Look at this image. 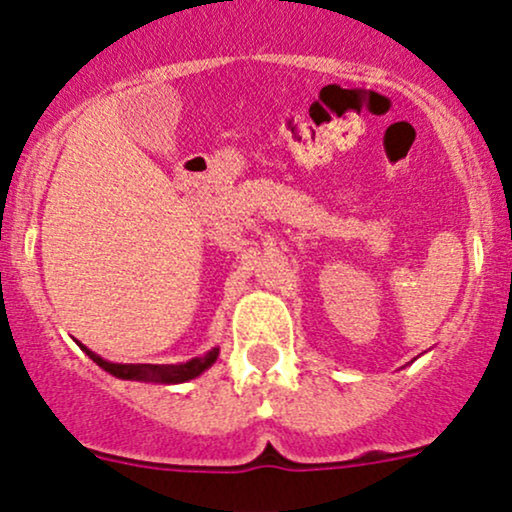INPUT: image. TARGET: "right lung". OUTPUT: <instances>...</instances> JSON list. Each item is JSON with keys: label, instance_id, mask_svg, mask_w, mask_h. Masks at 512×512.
<instances>
[{"label": "right lung", "instance_id": "add662e5", "mask_svg": "<svg viewBox=\"0 0 512 512\" xmlns=\"http://www.w3.org/2000/svg\"><path fill=\"white\" fill-rule=\"evenodd\" d=\"M86 351L88 358L98 363L103 370H108L110 375L122 380H156V383H185V380L197 378L199 373H204L211 363L219 356V349H211L204 358H192V361L180 363V366H173V363H110L105 358L96 356L93 351H88L86 346H81Z\"/></svg>", "mask_w": 512, "mask_h": 512}]
</instances>
